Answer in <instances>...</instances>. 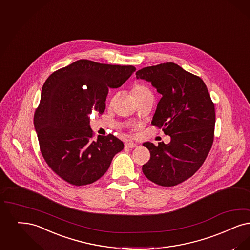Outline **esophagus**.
Here are the masks:
<instances>
[{"label": "esophagus", "instance_id": "esophagus-1", "mask_svg": "<svg viewBox=\"0 0 250 250\" xmlns=\"http://www.w3.org/2000/svg\"><path fill=\"white\" fill-rule=\"evenodd\" d=\"M125 146L126 147V148H136L137 147V144L136 143H134V142H130V141H128V142H126L125 144Z\"/></svg>", "mask_w": 250, "mask_h": 250}]
</instances>
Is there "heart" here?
I'll return each instance as SVG.
<instances>
[{
	"mask_svg": "<svg viewBox=\"0 0 250 250\" xmlns=\"http://www.w3.org/2000/svg\"><path fill=\"white\" fill-rule=\"evenodd\" d=\"M131 91H132V94H133L134 98H139V97H141V96H144V95H146V94L150 93V90L148 89L145 85L140 84V83L135 84V85L132 87Z\"/></svg>",
	"mask_w": 250,
	"mask_h": 250,
	"instance_id": "b5f03b06",
	"label": "heart"
}]
</instances>
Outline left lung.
I'll return each instance as SVG.
<instances>
[{
  "mask_svg": "<svg viewBox=\"0 0 250 250\" xmlns=\"http://www.w3.org/2000/svg\"><path fill=\"white\" fill-rule=\"evenodd\" d=\"M137 78L151 82L162 95L151 125L169 135L168 144L146 142L150 158L142 166L145 177L163 187L188 180L209 153L215 132V106L199 76L173 62L142 68Z\"/></svg>",
  "mask_w": 250,
  "mask_h": 250,
  "instance_id": "8db88e82",
  "label": "left lung"
}]
</instances>
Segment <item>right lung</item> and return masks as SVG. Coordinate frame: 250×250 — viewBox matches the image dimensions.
Here are the masks:
<instances>
[{
	"label": "right lung",
	"mask_w": 250,
	"mask_h": 250,
	"mask_svg": "<svg viewBox=\"0 0 250 250\" xmlns=\"http://www.w3.org/2000/svg\"><path fill=\"white\" fill-rule=\"evenodd\" d=\"M135 70L132 65L80 60L44 82L33 123L43 159L62 180L75 186L93 183L124 149L112 134L94 139L90 114H102L109 88L120 87Z\"/></svg>",
	"instance_id": "1"
}]
</instances>
